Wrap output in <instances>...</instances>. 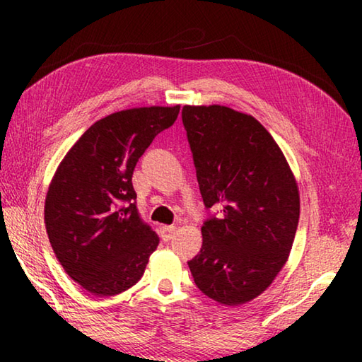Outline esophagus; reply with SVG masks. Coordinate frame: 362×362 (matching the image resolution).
Wrapping results in <instances>:
<instances>
[{
	"mask_svg": "<svg viewBox=\"0 0 362 362\" xmlns=\"http://www.w3.org/2000/svg\"><path fill=\"white\" fill-rule=\"evenodd\" d=\"M159 233H161L163 241H170L175 235V226H161Z\"/></svg>",
	"mask_w": 362,
	"mask_h": 362,
	"instance_id": "1",
	"label": "esophagus"
}]
</instances>
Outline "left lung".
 I'll return each mask as SVG.
<instances>
[{"label":"left lung","instance_id":"8db88e82","mask_svg":"<svg viewBox=\"0 0 362 362\" xmlns=\"http://www.w3.org/2000/svg\"><path fill=\"white\" fill-rule=\"evenodd\" d=\"M199 192L218 216L201 226L203 247L188 262L198 289L218 303H247L289 259L300 194L283 151L254 116L223 105L182 110Z\"/></svg>","mask_w":362,"mask_h":362}]
</instances>
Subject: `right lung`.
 <instances>
[{
  "label": "right lung",
  "instance_id": "obj_1",
  "mask_svg": "<svg viewBox=\"0 0 362 362\" xmlns=\"http://www.w3.org/2000/svg\"><path fill=\"white\" fill-rule=\"evenodd\" d=\"M175 107L122 110L95 121L66 153L49 185L45 223L66 274L90 293L116 296L142 274L159 238L140 218L132 174Z\"/></svg>",
  "mask_w": 362,
  "mask_h": 362
}]
</instances>
